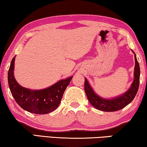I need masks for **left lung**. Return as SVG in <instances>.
Instances as JSON below:
<instances>
[{
	"instance_id": "1",
	"label": "left lung",
	"mask_w": 147,
	"mask_h": 147,
	"mask_svg": "<svg viewBox=\"0 0 147 147\" xmlns=\"http://www.w3.org/2000/svg\"><path fill=\"white\" fill-rule=\"evenodd\" d=\"M132 52L135 55V69H134V80L129 89L123 94L110 99L100 97L93 90L92 87L89 84L88 79L85 78L84 89L87 97L89 103L95 109L105 112L115 111L120 110L126 107L135 98L139 86L140 67L136 54L133 50Z\"/></svg>"
}]
</instances>
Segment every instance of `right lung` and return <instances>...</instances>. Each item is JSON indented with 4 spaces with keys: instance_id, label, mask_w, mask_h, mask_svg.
I'll list each match as a JSON object with an SVG mask.
<instances>
[{
    "instance_id": "add662e5",
    "label": "right lung",
    "mask_w": 147,
    "mask_h": 147,
    "mask_svg": "<svg viewBox=\"0 0 147 147\" xmlns=\"http://www.w3.org/2000/svg\"><path fill=\"white\" fill-rule=\"evenodd\" d=\"M15 57L12 59L8 72V82L12 96L23 109L35 114H47L58 107L63 92L73 76L59 80L42 89H30L21 86L14 75Z\"/></svg>"
}]
</instances>
